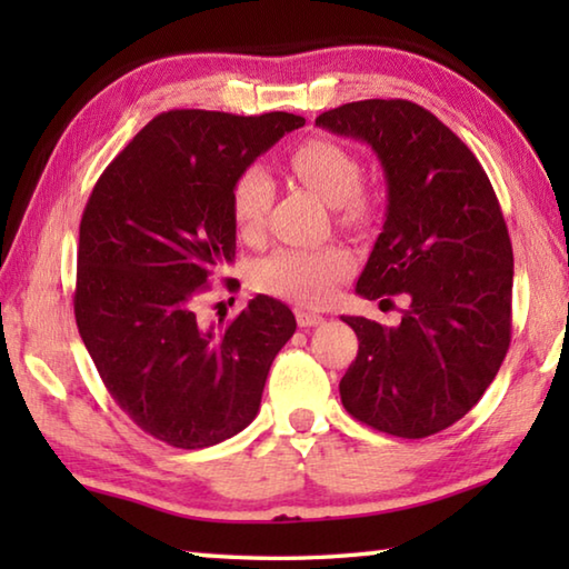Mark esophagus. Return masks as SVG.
Wrapping results in <instances>:
<instances>
[{
	"label": "esophagus",
	"instance_id": "obj_1",
	"mask_svg": "<svg viewBox=\"0 0 569 569\" xmlns=\"http://www.w3.org/2000/svg\"><path fill=\"white\" fill-rule=\"evenodd\" d=\"M296 321H298V326H301V329H311V326H319V323H323L326 319H323L321 313L306 311V308H301V311H296Z\"/></svg>",
	"mask_w": 569,
	"mask_h": 569
}]
</instances>
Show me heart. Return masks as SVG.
Instances as JSON below:
<instances>
[{"mask_svg": "<svg viewBox=\"0 0 569 569\" xmlns=\"http://www.w3.org/2000/svg\"><path fill=\"white\" fill-rule=\"evenodd\" d=\"M293 176L308 190L339 208L349 223L363 220L369 203L359 192L361 166L349 150L331 140H306L288 158ZM273 200V182L263 168H246L230 190V210L236 228L246 238L258 236ZM353 271V256L343 246L281 248L258 266V283L276 296L298 303L329 301L333 288Z\"/></svg>", "mask_w": 569, "mask_h": 569, "instance_id": "1", "label": "heart"}]
</instances>
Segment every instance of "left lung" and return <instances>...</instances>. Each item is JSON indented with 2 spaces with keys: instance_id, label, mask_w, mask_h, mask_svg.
Segmentation results:
<instances>
[{
  "instance_id": "obj_1",
  "label": "left lung",
  "mask_w": 569,
  "mask_h": 569,
  "mask_svg": "<svg viewBox=\"0 0 569 569\" xmlns=\"http://www.w3.org/2000/svg\"><path fill=\"white\" fill-rule=\"evenodd\" d=\"M316 124L366 142L383 168L387 218L356 293L399 326L341 316L359 353L339 383L353 419L403 439L451 427L495 381L512 339L515 258L487 172L465 142L409 100H361Z\"/></svg>"
}]
</instances>
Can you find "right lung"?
<instances>
[{
	"label": "right lung",
	"instance_id": "right-lung-1",
	"mask_svg": "<svg viewBox=\"0 0 569 569\" xmlns=\"http://www.w3.org/2000/svg\"><path fill=\"white\" fill-rule=\"evenodd\" d=\"M301 114L240 118L170 110L102 172L84 206L74 319L118 407L150 437L203 449L236 437L261 409L296 316L271 296L203 323L198 301L233 263L236 178Z\"/></svg>",
	"mask_w": 569,
	"mask_h": 569
}]
</instances>
